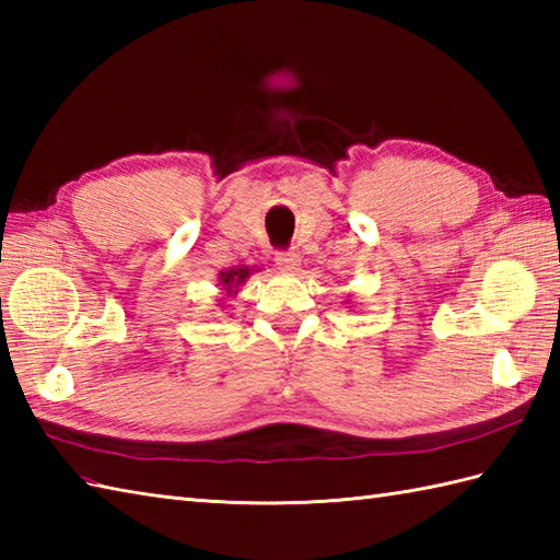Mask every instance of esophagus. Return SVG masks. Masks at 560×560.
Here are the masks:
<instances>
[{
	"label": "esophagus",
	"instance_id": "obj_1",
	"mask_svg": "<svg viewBox=\"0 0 560 560\" xmlns=\"http://www.w3.org/2000/svg\"><path fill=\"white\" fill-rule=\"evenodd\" d=\"M273 261H277V267L281 271H295L301 265V257L299 253H293V249H281V253H277V257H273Z\"/></svg>",
	"mask_w": 560,
	"mask_h": 560
}]
</instances>
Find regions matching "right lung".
Segmentation results:
<instances>
[{
	"instance_id": "right-lung-1",
	"label": "right lung",
	"mask_w": 560,
	"mask_h": 560,
	"mask_svg": "<svg viewBox=\"0 0 560 560\" xmlns=\"http://www.w3.org/2000/svg\"><path fill=\"white\" fill-rule=\"evenodd\" d=\"M249 277V267H233V269H225L219 273V281L225 293H237L235 289L245 283V279Z\"/></svg>"
}]
</instances>
